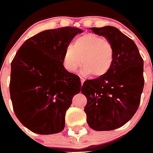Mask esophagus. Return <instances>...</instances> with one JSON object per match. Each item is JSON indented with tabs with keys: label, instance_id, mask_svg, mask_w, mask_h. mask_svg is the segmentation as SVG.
<instances>
[{
	"label": "esophagus",
	"instance_id": "obj_1",
	"mask_svg": "<svg viewBox=\"0 0 153 153\" xmlns=\"http://www.w3.org/2000/svg\"><path fill=\"white\" fill-rule=\"evenodd\" d=\"M80 80H81V86L83 85V84H84V81H85V80L84 79V78H80Z\"/></svg>",
	"mask_w": 153,
	"mask_h": 153
}]
</instances>
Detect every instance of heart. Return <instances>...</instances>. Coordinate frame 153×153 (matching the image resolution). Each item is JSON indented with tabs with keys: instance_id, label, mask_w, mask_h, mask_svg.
<instances>
[{
	"instance_id": "1",
	"label": "heart",
	"mask_w": 153,
	"mask_h": 153,
	"mask_svg": "<svg viewBox=\"0 0 153 153\" xmlns=\"http://www.w3.org/2000/svg\"><path fill=\"white\" fill-rule=\"evenodd\" d=\"M114 56V45L109 40L90 33L77 37L73 45L66 48L63 63L69 72H75L81 63V75L101 78L111 69Z\"/></svg>"
}]
</instances>
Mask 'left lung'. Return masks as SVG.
Segmentation results:
<instances>
[{
    "instance_id": "obj_1",
    "label": "left lung",
    "mask_w": 153,
    "mask_h": 153,
    "mask_svg": "<svg viewBox=\"0 0 153 153\" xmlns=\"http://www.w3.org/2000/svg\"><path fill=\"white\" fill-rule=\"evenodd\" d=\"M90 30L113 44L115 56L107 75L84 82L81 93L87 99L84 111L92 129L111 131L125 125L138 108L144 85L143 60L134 41L117 28Z\"/></svg>"
}]
</instances>
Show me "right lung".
<instances>
[{"instance_id":"1","label":"right lung","mask_w":153,"mask_h":153,"mask_svg":"<svg viewBox=\"0 0 153 153\" xmlns=\"http://www.w3.org/2000/svg\"><path fill=\"white\" fill-rule=\"evenodd\" d=\"M83 30L73 27L47 30L27 39L11 63L10 93L22 125L40 134L65 126L66 112L81 90L78 75L63 65L65 50Z\"/></svg>"}]
</instances>
